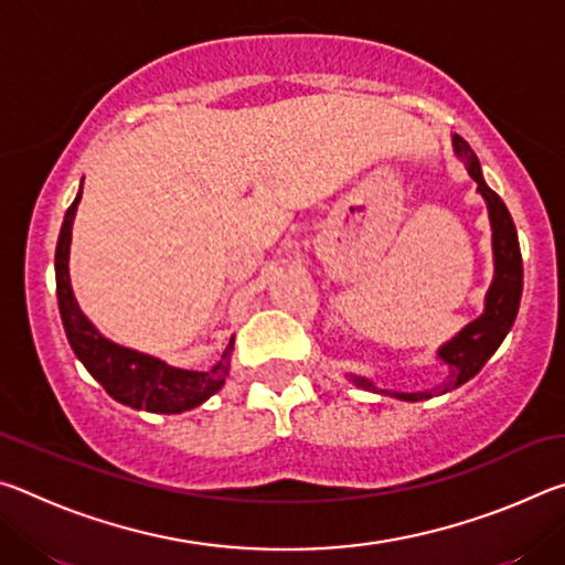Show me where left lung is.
Masks as SVG:
<instances>
[{"mask_svg": "<svg viewBox=\"0 0 565 565\" xmlns=\"http://www.w3.org/2000/svg\"><path fill=\"white\" fill-rule=\"evenodd\" d=\"M454 149L456 154L466 161L468 174L476 179L478 191L489 204V216L493 226V259H495V276L489 294H486V311L476 321L468 323V327L454 337L448 343L438 349V359L448 363V379L441 386L434 391H418V394H394L396 398L404 401H424L431 398L434 394H446L456 386L466 384L468 379H473L478 371L483 369V363L493 356V351L501 347L505 333L511 331L515 313H519L521 303V291H523V262H521V246L519 236H515L513 218L505 209L503 199L495 194V191L486 184L481 174V164L473 154V149L466 145V141L454 137ZM356 386H371V381L353 376ZM381 394H388V391H381Z\"/></svg>", "mask_w": 565, "mask_h": 565, "instance_id": "left-lung-1", "label": "left lung"}]
</instances>
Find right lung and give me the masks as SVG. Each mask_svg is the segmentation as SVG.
Masks as SVG:
<instances>
[{
    "label": "right lung",
    "mask_w": 565,
    "mask_h": 565,
    "mask_svg": "<svg viewBox=\"0 0 565 565\" xmlns=\"http://www.w3.org/2000/svg\"><path fill=\"white\" fill-rule=\"evenodd\" d=\"M82 199V189L76 194L74 204L66 209L64 224L56 242L54 271H56V301H60L62 323L70 339L72 349L89 374L99 381L104 391L119 404L131 408H145L151 414H181L199 404H204L209 396H214L224 386L228 376V351L234 341L228 343L222 361L209 371H186L174 369L169 363L159 361L147 353L117 347L102 337L92 327L87 317L79 311L70 284V242H72V222L76 204Z\"/></svg>",
    "instance_id": "obj_1"
}]
</instances>
